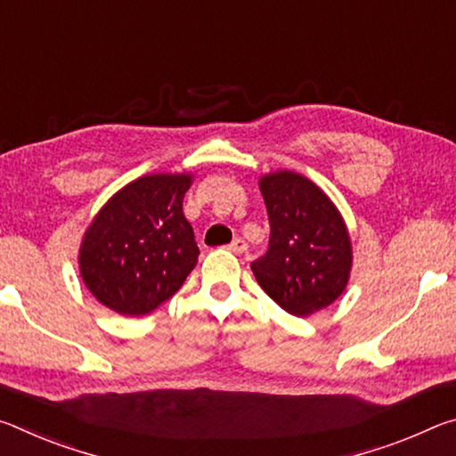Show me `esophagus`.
<instances>
[{
	"mask_svg": "<svg viewBox=\"0 0 456 456\" xmlns=\"http://www.w3.org/2000/svg\"><path fill=\"white\" fill-rule=\"evenodd\" d=\"M227 249L229 251H233V253H237V256H241V253H245L247 251V243L243 241V239H233V241H231L229 245H227Z\"/></svg>",
	"mask_w": 456,
	"mask_h": 456,
	"instance_id": "obj_1",
	"label": "esophagus"
}]
</instances>
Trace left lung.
<instances>
[{"label": "left lung", "mask_w": 456, "mask_h": 456, "mask_svg": "<svg viewBox=\"0 0 456 456\" xmlns=\"http://www.w3.org/2000/svg\"><path fill=\"white\" fill-rule=\"evenodd\" d=\"M269 215V247L251 272L273 302L297 318L323 310L342 296L352 272V239L331 199L293 171L259 179Z\"/></svg>", "instance_id": "8db88e82"}]
</instances>
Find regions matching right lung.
I'll list each match as a JSON object with an SVG mask.
<instances>
[{"label": "right lung", "mask_w": 456, "mask_h": 456, "mask_svg": "<svg viewBox=\"0 0 456 456\" xmlns=\"http://www.w3.org/2000/svg\"><path fill=\"white\" fill-rule=\"evenodd\" d=\"M189 173H154L106 200L82 237L80 277L100 304L144 315L167 302L195 269L199 247L184 219Z\"/></svg>", "instance_id": "1"}]
</instances>
